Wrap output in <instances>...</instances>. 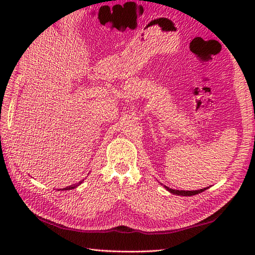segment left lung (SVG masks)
Here are the masks:
<instances>
[{
	"instance_id": "1",
	"label": "left lung",
	"mask_w": 255,
	"mask_h": 255,
	"mask_svg": "<svg viewBox=\"0 0 255 255\" xmlns=\"http://www.w3.org/2000/svg\"><path fill=\"white\" fill-rule=\"evenodd\" d=\"M167 191H169L170 193L174 194V195H180V196H193V195H196L198 193H202L204 191H206L208 187L206 188H203V189H198V191H177V189H173V188H170L167 186H164Z\"/></svg>"
}]
</instances>
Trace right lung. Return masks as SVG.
I'll return each mask as SVG.
<instances>
[{
    "instance_id": "obj_1",
    "label": "right lung",
    "mask_w": 255,
    "mask_h": 255,
    "mask_svg": "<svg viewBox=\"0 0 255 255\" xmlns=\"http://www.w3.org/2000/svg\"><path fill=\"white\" fill-rule=\"evenodd\" d=\"M81 183H82V182H79V184H74V185H70V186H68V187H66V188H63V189H66V191H67V189H73V188H75L77 186H79Z\"/></svg>"
}]
</instances>
